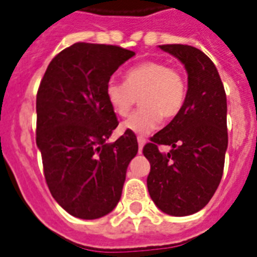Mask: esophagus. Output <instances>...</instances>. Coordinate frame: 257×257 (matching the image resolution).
<instances>
[{"mask_svg": "<svg viewBox=\"0 0 257 257\" xmlns=\"http://www.w3.org/2000/svg\"><path fill=\"white\" fill-rule=\"evenodd\" d=\"M137 141H139V149H140V153H141V152H143L144 145H145V143H147V140L144 139V137H137Z\"/></svg>", "mask_w": 257, "mask_h": 257, "instance_id": "obj_1", "label": "esophagus"}]
</instances>
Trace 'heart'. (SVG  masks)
Listing matches in <instances>:
<instances>
[{"instance_id":"heart-1","label":"heart","mask_w":257,"mask_h":257,"mask_svg":"<svg viewBox=\"0 0 257 257\" xmlns=\"http://www.w3.org/2000/svg\"><path fill=\"white\" fill-rule=\"evenodd\" d=\"M105 99L114 113L126 117L139 99L141 109L124 122V129L148 135L161 124L162 117L172 120L181 112L187 93V81L182 71L169 67L161 60H147L129 68L124 83L109 80Z\"/></svg>"}]
</instances>
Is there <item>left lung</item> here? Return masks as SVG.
Instances as JSON below:
<instances>
[{
  "label": "left lung",
  "instance_id": "obj_1",
  "mask_svg": "<svg viewBox=\"0 0 257 257\" xmlns=\"http://www.w3.org/2000/svg\"><path fill=\"white\" fill-rule=\"evenodd\" d=\"M187 71L182 109L143 149L150 162L147 183L161 211L186 216L206 206L218 189L228 145L227 99L215 64L201 50L187 45H161ZM169 145L168 155L158 150Z\"/></svg>",
  "mask_w": 257,
  "mask_h": 257
}]
</instances>
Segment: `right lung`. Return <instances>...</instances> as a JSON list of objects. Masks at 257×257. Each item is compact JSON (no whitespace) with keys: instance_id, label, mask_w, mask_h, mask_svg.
<instances>
[{"instance_id":"right-lung-1","label":"right lung","mask_w":257,"mask_h":257,"mask_svg":"<svg viewBox=\"0 0 257 257\" xmlns=\"http://www.w3.org/2000/svg\"><path fill=\"white\" fill-rule=\"evenodd\" d=\"M133 55L118 46L78 42L50 62L39 84L37 147L46 183L76 218H101L116 207L129 162L139 152L131 131L105 143L118 125L105 85Z\"/></svg>"}]
</instances>
